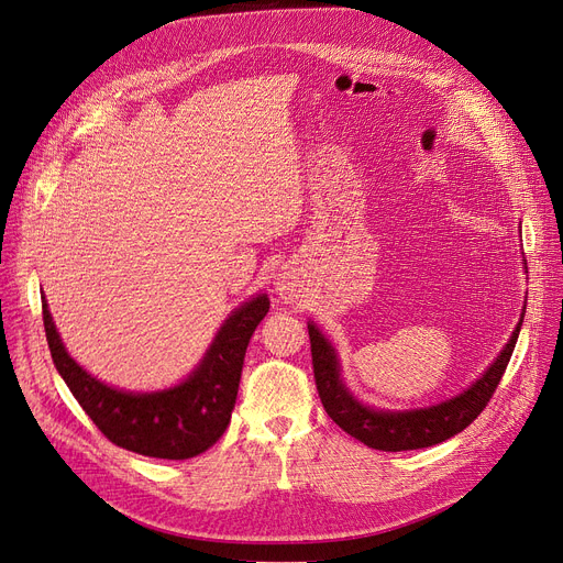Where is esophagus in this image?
Returning a JSON list of instances; mask_svg holds the SVG:
<instances>
[{"mask_svg": "<svg viewBox=\"0 0 563 563\" xmlns=\"http://www.w3.org/2000/svg\"><path fill=\"white\" fill-rule=\"evenodd\" d=\"M275 292L284 302H292L298 298L300 279H298L296 271H290V267H282V271L275 277Z\"/></svg>", "mask_w": 563, "mask_h": 563, "instance_id": "esophagus-1", "label": "esophagus"}]
</instances>
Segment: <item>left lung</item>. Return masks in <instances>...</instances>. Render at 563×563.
<instances>
[{
    "label": "left lung",
    "instance_id": "obj_1",
    "mask_svg": "<svg viewBox=\"0 0 563 563\" xmlns=\"http://www.w3.org/2000/svg\"><path fill=\"white\" fill-rule=\"evenodd\" d=\"M522 318L525 309L511 339L506 341L495 362L467 389L446 400H440L435 406L415 410H380L362 404L343 383L336 347L320 332L313 320H309L307 328L311 339V360L318 396L323 400V408L332 417V421L343 428L347 435H353L371 449L408 451L440 444L453 435H459L488 406V400L493 398L504 376L506 364L514 355Z\"/></svg>",
    "mask_w": 563,
    "mask_h": 563
}]
</instances>
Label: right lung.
Instances as JSON below:
<instances>
[{
    "instance_id": "right-lung-1",
    "label": "right lung",
    "mask_w": 563,
    "mask_h": 563,
    "mask_svg": "<svg viewBox=\"0 0 563 563\" xmlns=\"http://www.w3.org/2000/svg\"><path fill=\"white\" fill-rule=\"evenodd\" d=\"M41 302L52 362L100 433L117 446L167 461L195 459L222 438L235 406L250 339L271 309L265 292H256L229 313L185 380L157 391H125L93 378L70 357L45 296Z\"/></svg>"
}]
</instances>
